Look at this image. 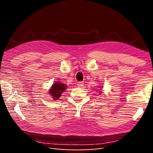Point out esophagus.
<instances>
[{
    "instance_id": "1",
    "label": "esophagus",
    "mask_w": 153,
    "mask_h": 153,
    "mask_svg": "<svg viewBox=\"0 0 153 153\" xmlns=\"http://www.w3.org/2000/svg\"><path fill=\"white\" fill-rule=\"evenodd\" d=\"M83 85H84V83H83V82H79L78 83H77V86H78L79 87H83Z\"/></svg>"
}]
</instances>
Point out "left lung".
<instances>
[{
  "mask_svg": "<svg viewBox=\"0 0 153 153\" xmlns=\"http://www.w3.org/2000/svg\"><path fill=\"white\" fill-rule=\"evenodd\" d=\"M100 93H101V92H100Z\"/></svg>",
  "mask_w": 153,
  "mask_h": 153,
  "instance_id": "1",
  "label": "left lung"
}]
</instances>
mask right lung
<instances>
[{
  "label": "right lung",
  "mask_w": 153,
  "mask_h": 153,
  "mask_svg": "<svg viewBox=\"0 0 153 153\" xmlns=\"http://www.w3.org/2000/svg\"><path fill=\"white\" fill-rule=\"evenodd\" d=\"M66 88L67 86L64 83L60 82H54L48 91H49V94L53 97L54 100H56L59 99L62 95V93H64Z\"/></svg>",
  "instance_id": "obj_1"
}]
</instances>
